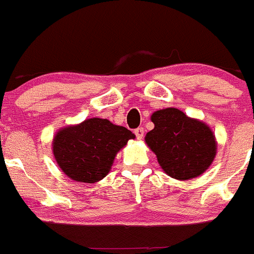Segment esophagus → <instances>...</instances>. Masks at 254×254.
<instances>
[{"label": "esophagus", "instance_id": "34e87169", "mask_svg": "<svg viewBox=\"0 0 254 254\" xmlns=\"http://www.w3.org/2000/svg\"><path fill=\"white\" fill-rule=\"evenodd\" d=\"M134 134H135V137H137V139H142L143 135H144V129H143L142 127L137 128V129L134 130Z\"/></svg>", "mask_w": 254, "mask_h": 254}]
</instances>
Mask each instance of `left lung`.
Listing matches in <instances>:
<instances>
[{
	"label": "left lung",
	"mask_w": 254,
	"mask_h": 254,
	"mask_svg": "<svg viewBox=\"0 0 254 254\" xmlns=\"http://www.w3.org/2000/svg\"><path fill=\"white\" fill-rule=\"evenodd\" d=\"M150 120L154 128L144 140L165 174L183 182L209 169L217 152L215 133L209 125L175 107L158 110Z\"/></svg>",
	"instance_id": "left-lung-1"
}]
</instances>
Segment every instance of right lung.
<instances>
[{
	"instance_id": "1",
	"label": "right lung",
	"mask_w": 254,
	"mask_h": 254,
	"mask_svg": "<svg viewBox=\"0 0 254 254\" xmlns=\"http://www.w3.org/2000/svg\"><path fill=\"white\" fill-rule=\"evenodd\" d=\"M134 138L126 127L94 117L60 128L52 143L53 154L66 177L94 184L109 174L117 153Z\"/></svg>"
}]
</instances>
